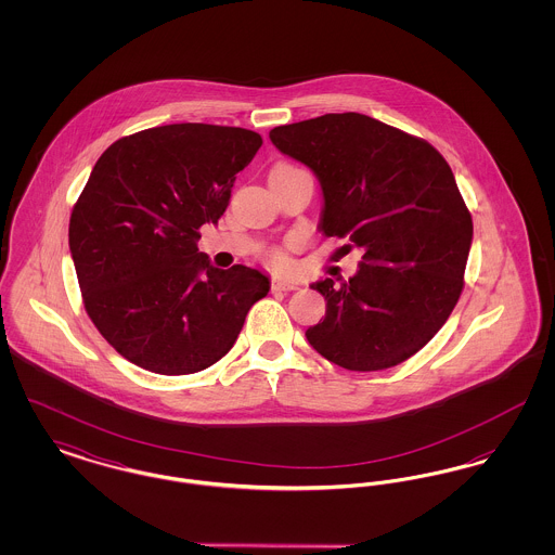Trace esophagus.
<instances>
[{
  "label": "esophagus",
  "mask_w": 555,
  "mask_h": 555,
  "mask_svg": "<svg viewBox=\"0 0 555 555\" xmlns=\"http://www.w3.org/2000/svg\"><path fill=\"white\" fill-rule=\"evenodd\" d=\"M270 289L293 291L297 289V283H293V281H281V279H272V283H270Z\"/></svg>",
  "instance_id": "esophagus-1"
}]
</instances>
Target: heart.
Returning <instances> with one entry per match:
<instances>
[{"label": "heart", "instance_id": "b5f03b06", "mask_svg": "<svg viewBox=\"0 0 555 555\" xmlns=\"http://www.w3.org/2000/svg\"><path fill=\"white\" fill-rule=\"evenodd\" d=\"M268 262L274 266V268H285L287 266V256L281 249H274V251L268 254Z\"/></svg>", "mask_w": 555, "mask_h": 555}]
</instances>
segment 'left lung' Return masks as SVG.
Segmentation results:
<instances>
[{
  "label": "left lung",
  "instance_id": "left-lung-1",
  "mask_svg": "<svg viewBox=\"0 0 555 555\" xmlns=\"http://www.w3.org/2000/svg\"><path fill=\"white\" fill-rule=\"evenodd\" d=\"M270 141L317 175L320 231L364 251L349 281L312 285L326 314L306 331L308 341L341 369L405 362L464 289L473 218L448 162L424 139L358 112L274 127Z\"/></svg>",
  "mask_w": 555,
  "mask_h": 555
}]
</instances>
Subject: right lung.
Returning <instances> with one entry per match:
<instances>
[{"mask_svg":"<svg viewBox=\"0 0 555 555\" xmlns=\"http://www.w3.org/2000/svg\"><path fill=\"white\" fill-rule=\"evenodd\" d=\"M260 145L247 129L183 122L122 137L95 162L68 243L87 314L132 364L168 376L208 369L266 297L260 270H220L197 249Z\"/></svg>","mask_w":555,"mask_h":555,"instance_id":"add662e5","label":"right lung"}]
</instances>
